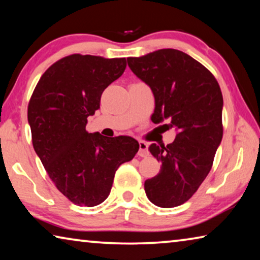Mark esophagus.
I'll return each instance as SVG.
<instances>
[{
  "label": "esophagus",
  "instance_id": "esophagus-1",
  "mask_svg": "<svg viewBox=\"0 0 260 260\" xmlns=\"http://www.w3.org/2000/svg\"><path fill=\"white\" fill-rule=\"evenodd\" d=\"M138 155L140 157H147L149 155L148 151V143L144 141H139V152Z\"/></svg>",
  "mask_w": 260,
  "mask_h": 260
}]
</instances>
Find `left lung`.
I'll use <instances>...</instances> for the list:
<instances>
[{"mask_svg": "<svg viewBox=\"0 0 260 260\" xmlns=\"http://www.w3.org/2000/svg\"><path fill=\"white\" fill-rule=\"evenodd\" d=\"M127 63L151 88L155 111L151 120H170L177 136L171 144L149 147L161 162L156 177L146 180L149 201L159 208L187 202L204 181L222 139V94L213 74L184 52L160 49Z\"/></svg>", "mask_w": 260, "mask_h": 260, "instance_id": "1", "label": "left lung"}]
</instances>
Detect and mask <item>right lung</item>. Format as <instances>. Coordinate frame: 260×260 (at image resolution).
Segmentation results:
<instances>
[{"instance_id": "right-lung-1", "label": "right lung", "mask_w": 260, "mask_h": 260, "mask_svg": "<svg viewBox=\"0 0 260 260\" xmlns=\"http://www.w3.org/2000/svg\"><path fill=\"white\" fill-rule=\"evenodd\" d=\"M125 69L126 58L70 55L42 74L29 100L34 150L57 189L77 205L107 200L117 169L139 150L131 136L109 140L86 131L104 89Z\"/></svg>"}]
</instances>
